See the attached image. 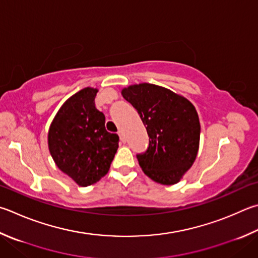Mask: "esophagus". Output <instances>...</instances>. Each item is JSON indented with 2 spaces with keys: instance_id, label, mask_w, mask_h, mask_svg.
<instances>
[{
  "instance_id": "obj_1",
  "label": "esophagus",
  "mask_w": 258,
  "mask_h": 258,
  "mask_svg": "<svg viewBox=\"0 0 258 258\" xmlns=\"http://www.w3.org/2000/svg\"><path fill=\"white\" fill-rule=\"evenodd\" d=\"M118 135H119V139H120V141L121 142H125V139H124V137H123V133H121V132H118Z\"/></svg>"
}]
</instances>
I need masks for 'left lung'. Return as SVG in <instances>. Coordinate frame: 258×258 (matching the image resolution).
Listing matches in <instances>:
<instances>
[{
    "mask_svg": "<svg viewBox=\"0 0 258 258\" xmlns=\"http://www.w3.org/2000/svg\"><path fill=\"white\" fill-rule=\"evenodd\" d=\"M121 96L138 110L149 135L148 150L137 156L140 167L159 184H177L199 152L201 125L194 105L151 83L124 88Z\"/></svg>",
    "mask_w": 258,
    "mask_h": 258,
    "instance_id": "1",
    "label": "left lung"
}]
</instances>
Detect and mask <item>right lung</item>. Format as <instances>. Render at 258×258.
Listing matches in <instances>:
<instances>
[{
    "mask_svg": "<svg viewBox=\"0 0 258 258\" xmlns=\"http://www.w3.org/2000/svg\"><path fill=\"white\" fill-rule=\"evenodd\" d=\"M96 88H84L60 106L48 130V149L58 169L79 186L100 180L110 168L119 138L105 127L95 106Z\"/></svg>",
    "mask_w": 258,
    "mask_h": 258,
    "instance_id": "right-lung-1",
    "label": "right lung"
}]
</instances>
